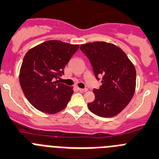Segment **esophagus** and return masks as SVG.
Wrapping results in <instances>:
<instances>
[{
	"label": "esophagus",
	"instance_id": "1",
	"mask_svg": "<svg viewBox=\"0 0 159 159\" xmlns=\"http://www.w3.org/2000/svg\"><path fill=\"white\" fill-rule=\"evenodd\" d=\"M78 89L79 92H81V93H85V92H86L87 90H88L87 89H81V88H78Z\"/></svg>",
	"mask_w": 159,
	"mask_h": 159
}]
</instances>
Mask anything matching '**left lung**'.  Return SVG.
I'll return each instance as SVG.
<instances>
[{"label":"left lung","instance_id":"1","mask_svg":"<svg viewBox=\"0 0 159 159\" xmlns=\"http://www.w3.org/2000/svg\"><path fill=\"white\" fill-rule=\"evenodd\" d=\"M80 49L89 59L96 78L102 76V85L93 89L95 100L89 103V109L98 116H115L135 93V66L124 51L112 43H89L81 45Z\"/></svg>","mask_w":159,"mask_h":159}]
</instances>
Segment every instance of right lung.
<instances>
[{
  "instance_id": "right-lung-1",
  "label": "right lung",
  "mask_w": 159,
  "mask_h": 159,
  "mask_svg": "<svg viewBox=\"0 0 159 159\" xmlns=\"http://www.w3.org/2000/svg\"><path fill=\"white\" fill-rule=\"evenodd\" d=\"M78 48V44L49 40L26 53L20 70V84L36 109L55 114L66 108L74 93L73 87L56 79L64 74V67Z\"/></svg>"
}]
</instances>
